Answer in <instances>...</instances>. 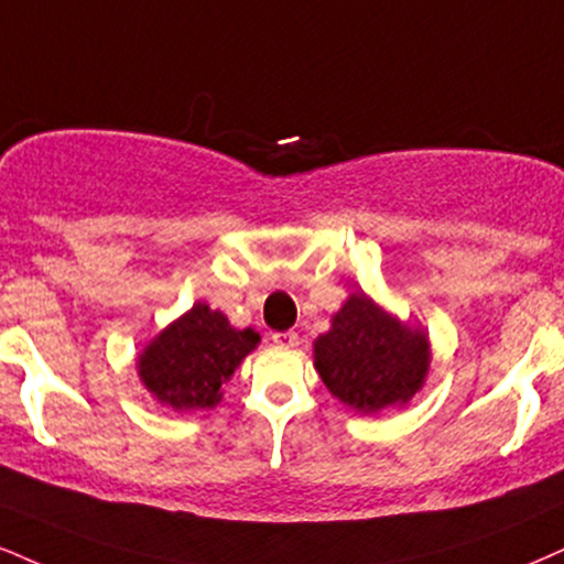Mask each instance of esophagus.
<instances>
[{
	"label": "esophagus",
	"instance_id": "obj_1",
	"mask_svg": "<svg viewBox=\"0 0 564 564\" xmlns=\"http://www.w3.org/2000/svg\"><path fill=\"white\" fill-rule=\"evenodd\" d=\"M273 344H275V347L294 349L296 344H300V336H296L294 330H283V334H273Z\"/></svg>",
	"mask_w": 564,
	"mask_h": 564
}]
</instances>
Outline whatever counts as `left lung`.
Here are the masks:
<instances>
[{
    "label": "left lung",
    "mask_w": 564,
    "mask_h": 564,
    "mask_svg": "<svg viewBox=\"0 0 564 564\" xmlns=\"http://www.w3.org/2000/svg\"><path fill=\"white\" fill-rule=\"evenodd\" d=\"M325 389L362 415L404 406L431 370L429 330L402 321L365 291L347 296L312 344Z\"/></svg>",
    "instance_id": "1"
}]
</instances>
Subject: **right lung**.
<instances>
[{
    "label": "right lung",
    "instance_id": "add662e5",
    "mask_svg": "<svg viewBox=\"0 0 564 564\" xmlns=\"http://www.w3.org/2000/svg\"><path fill=\"white\" fill-rule=\"evenodd\" d=\"M257 344L260 334L254 328H234L220 310L196 302L149 338L135 357V372L162 406L175 412L213 410L223 402V383Z\"/></svg>",
    "mask_w": 564,
    "mask_h": 564
}]
</instances>
